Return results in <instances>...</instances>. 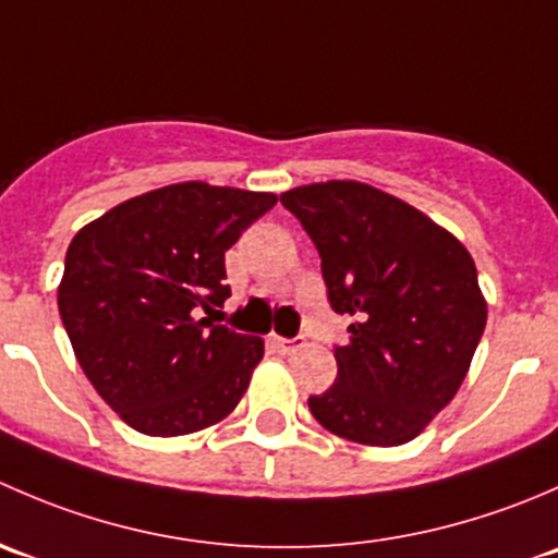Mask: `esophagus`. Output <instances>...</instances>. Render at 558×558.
Returning <instances> with one entry per match:
<instances>
[{"label": "esophagus", "instance_id": "esophagus-1", "mask_svg": "<svg viewBox=\"0 0 558 558\" xmlns=\"http://www.w3.org/2000/svg\"><path fill=\"white\" fill-rule=\"evenodd\" d=\"M272 348L278 353H291V351H296V348H302V337H294V340H289V337H278V335H272Z\"/></svg>", "mask_w": 558, "mask_h": 558}]
</instances>
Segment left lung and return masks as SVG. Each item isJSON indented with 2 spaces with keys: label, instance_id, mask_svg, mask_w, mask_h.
Listing matches in <instances>:
<instances>
[{
  "label": "left lung",
  "instance_id": "left-lung-1",
  "mask_svg": "<svg viewBox=\"0 0 558 558\" xmlns=\"http://www.w3.org/2000/svg\"><path fill=\"white\" fill-rule=\"evenodd\" d=\"M280 202L313 240L331 311L351 315L337 378L307 399L320 426L362 446H402L459 391L486 329L466 247L421 210L356 180Z\"/></svg>",
  "mask_w": 558,
  "mask_h": 558
}]
</instances>
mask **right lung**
I'll list each match as a JSON object with an SVG mask.
<instances>
[{"label": "right lung", "mask_w": 558, "mask_h": 558, "mask_svg": "<svg viewBox=\"0 0 558 558\" xmlns=\"http://www.w3.org/2000/svg\"><path fill=\"white\" fill-rule=\"evenodd\" d=\"M278 196L178 183L107 210L75 234L59 313L83 373L132 429L178 437L227 418L264 340L202 318L223 307V253Z\"/></svg>", "instance_id": "add662e5"}]
</instances>
